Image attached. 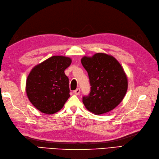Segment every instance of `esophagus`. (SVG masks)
<instances>
[{
    "label": "esophagus",
    "mask_w": 159,
    "mask_h": 159,
    "mask_svg": "<svg viewBox=\"0 0 159 159\" xmlns=\"http://www.w3.org/2000/svg\"><path fill=\"white\" fill-rule=\"evenodd\" d=\"M73 93H74V94H75V95H78L80 93V89H77L75 90H74Z\"/></svg>",
    "instance_id": "esophagus-1"
}]
</instances>
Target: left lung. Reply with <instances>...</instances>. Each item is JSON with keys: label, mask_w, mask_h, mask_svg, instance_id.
<instances>
[{"label": "left lung", "mask_w": 159, "mask_h": 159, "mask_svg": "<svg viewBox=\"0 0 159 159\" xmlns=\"http://www.w3.org/2000/svg\"><path fill=\"white\" fill-rule=\"evenodd\" d=\"M89 74L90 93L84 97L86 108L96 115L114 109L121 103L128 89V80L122 66L114 56L97 53L81 60Z\"/></svg>", "instance_id": "8db88e82"}]
</instances>
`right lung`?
<instances>
[{"mask_svg":"<svg viewBox=\"0 0 159 159\" xmlns=\"http://www.w3.org/2000/svg\"><path fill=\"white\" fill-rule=\"evenodd\" d=\"M71 59L54 56L33 68L27 77L26 91L33 106L47 114L58 112L70 97L69 78L65 70Z\"/></svg>","mask_w":159,"mask_h":159,"instance_id":"1","label":"right lung"}]
</instances>
